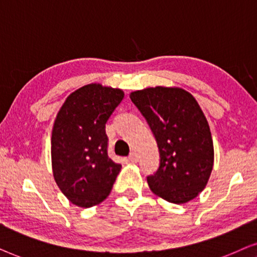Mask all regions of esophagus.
Returning a JSON list of instances; mask_svg holds the SVG:
<instances>
[{"label":"esophagus","instance_id":"34e87169","mask_svg":"<svg viewBox=\"0 0 257 257\" xmlns=\"http://www.w3.org/2000/svg\"><path fill=\"white\" fill-rule=\"evenodd\" d=\"M128 159H129V161H131V162H133V163H136L138 162V154H136L135 152H133V153H131V155L128 156Z\"/></svg>","mask_w":257,"mask_h":257}]
</instances>
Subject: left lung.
I'll return each mask as SVG.
<instances>
[{
	"label": "left lung",
	"mask_w": 257,
	"mask_h": 257,
	"mask_svg": "<svg viewBox=\"0 0 257 257\" xmlns=\"http://www.w3.org/2000/svg\"><path fill=\"white\" fill-rule=\"evenodd\" d=\"M148 122L160 152L149 188L168 202L182 204L206 188L214 166V145L202 109L179 87L146 88L129 95Z\"/></svg>",
	"instance_id": "8db88e82"
}]
</instances>
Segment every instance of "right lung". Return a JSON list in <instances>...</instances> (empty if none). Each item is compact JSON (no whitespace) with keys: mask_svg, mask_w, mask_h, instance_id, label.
Listing matches in <instances>:
<instances>
[{"mask_svg":"<svg viewBox=\"0 0 257 257\" xmlns=\"http://www.w3.org/2000/svg\"><path fill=\"white\" fill-rule=\"evenodd\" d=\"M124 97L118 88L90 83L64 101L51 133V167L60 190L75 206H97L110 194L121 164L109 159L105 123Z\"/></svg>","mask_w":257,"mask_h":257,"instance_id":"1","label":"right lung"}]
</instances>
